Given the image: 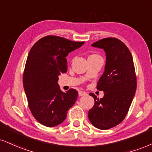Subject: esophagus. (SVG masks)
<instances>
[{"label": "esophagus", "instance_id": "34e87169", "mask_svg": "<svg viewBox=\"0 0 152 152\" xmlns=\"http://www.w3.org/2000/svg\"><path fill=\"white\" fill-rule=\"evenodd\" d=\"M78 95H79V96H87L88 94L86 92H85V91H78Z\"/></svg>", "mask_w": 152, "mask_h": 152}]
</instances>
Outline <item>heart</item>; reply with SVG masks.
<instances>
[{"instance_id": "1", "label": "heart", "mask_w": 152, "mask_h": 152, "mask_svg": "<svg viewBox=\"0 0 152 152\" xmlns=\"http://www.w3.org/2000/svg\"><path fill=\"white\" fill-rule=\"evenodd\" d=\"M98 56V55H97V54H91V56H89L88 58H90V57H94V56Z\"/></svg>"}]
</instances>
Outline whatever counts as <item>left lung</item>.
Wrapping results in <instances>:
<instances>
[{"instance_id": "8db88e82", "label": "left lung", "mask_w": 152, "mask_h": 152, "mask_svg": "<svg viewBox=\"0 0 152 152\" xmlns=\"http://www.w3.org/2000/svg\"><path fill=\"white\" fill-rule=\"evenodd\" d=\"M93 47L104 49L106 54L105 71L97 84L104 92L103 98L89 94L94 98V107L89 110L88 119L100 129L115 127L128 113L137 89V77L130 51L121 40L104 38Z\"/></svg>"}]
</instances>
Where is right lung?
Segmentation results:
<instances>
[{
	"label": "right lung",
	"mask_w": 152,
	"mask_h": 152,
	"mask_svg": "<svg viewBox=\"0 0 152 152\" xmlns=\"http://www.w3.org/2000/svg\"><path fill=\"white\" fill-rule=\"evenodd\" d=\"M83 43L48 35L31 48L24 70L23 87L29 108L42 125L52 127L61 124L77 100V91L71 88L64 93L57 82L58 76L67 71L69 53Z\"/></svg>",
	"instance_id": "1"
}]
</instances>
